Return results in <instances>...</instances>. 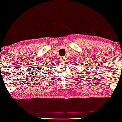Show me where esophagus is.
Returning a JSON list of instances; mask_svg holds the SVG:
<instances>
[{
    "mask_svg": "<svg viewBox=\"0 0 122 122\" xmlns=\"http://www.w3.org/2000/svg\"><path fill=\"white\" fill-rule=\"evenodd\" d=\"M65 60V57H62L61 58V61H62V62H63V61H64Z\"/></svg>",
    "mask_w": 122,
    "mask_h": 122,
    "instance_id": "34e87169",
    "label": "esophagus"
}]
</instances>
